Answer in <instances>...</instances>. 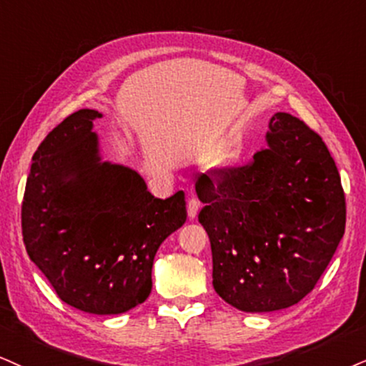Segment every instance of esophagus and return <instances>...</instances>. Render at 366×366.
Segmentation results:
<instances>
[{"instance_id":"34e87169","label":"esophagus","mask_w":366,"mask_h":366,"mask_svg":"<svg viewBox=\"0 0 366 366\" xmlns=\"http://www.w3.org/2000/svg\"><path fill=\"white\" fill-rule=\"evenodd\" d=\"M198 209H200V202H198L197 198H188V219H195Z\"/></svg>"}]
</instances>
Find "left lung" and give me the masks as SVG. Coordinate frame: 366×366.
<instances>
[{
  "label": "left lung",
  "mask_w": 366,
  "mask_h": 366,
  "mask_svg": "<svg viewBox=\"0 0 366 366\" xmlns=\"http://www.w3.org/2000/svg\"><path fill=\"white\" fill-rule=\"evenodd\" d=\"M252 164L198 174L214 288L242 312H273L312 290L346 224L345 192L326 144L285 112L269 119Z\"/></svg>",
  "instance_id": "1"
}]
</instances>
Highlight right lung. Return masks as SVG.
I'll list each match as a JSON object with an SVG mask.
<instances>
[{
	"mask_svg": "<svg viewBox=\"0 0 366 366\" xmlns=\"http://www.w3.org/2000/svg\"><path fill=\"white\" fill-rule=\"evenodd\" d=\"M83 108L44 139L26 178L21 232L30 259L59 299L88 314L137 307L152 288V263L187 220L184 193L161 200L129 166L105 161Z\"/></svg>",
	"mask_w": 366,
	"mask_h": 366,
	"instance_id": "1",
	"label": "right lung"
}]
</instances>
